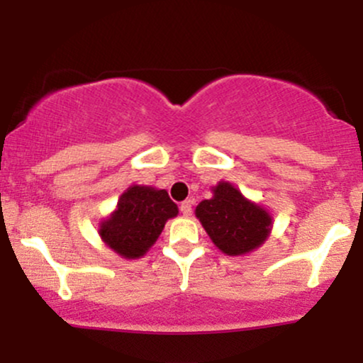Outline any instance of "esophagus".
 Returning <instances> with one entry per match:
<instances>
[{
	"label": "esophagus",
	"mask_w": 363,
	"mask_h": 363,
	"mask_svg": "<svg viewBox=\"0 0 363 363\" xmlns=\"http://www.w3.org/2000/svg\"><path fill=\"white\" fill-rule=\"evenodd\" d=\"M181 213L184 216H191V213H193V201L191 199H186V201L181 203Z\"/></svg>",
	"instance_id": "1"
}]
</instances>
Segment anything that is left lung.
Instances as JSON below:
<instances>
[{
    "instance_id": "left-lung-1",
    "label": "left lung",
    "mask_w": 363,
    "mask_h": 363,
    "mask_svg": "<svg viewBox=\"0 0 363 363\" xmlns=\"http://www.w3.org/2000/svg\"><path fill=\"white\" fill-rule=\"evenodd\" d=\"M211 191L213 198L196 206V216L216 247L227 256H242L264 244L272 232V215L230 182H218Z\"/></svg>"
}]
</instances>
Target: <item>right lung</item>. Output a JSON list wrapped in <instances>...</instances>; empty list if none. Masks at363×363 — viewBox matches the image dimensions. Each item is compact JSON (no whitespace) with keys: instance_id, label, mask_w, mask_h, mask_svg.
<instances>
[{"instance_id":"obj_1","label":"right lung","mask_w":363,"mask_h":363,"mask_svg":"<svg viewBox=\"0 0 363 363\" xmlns=\"http://www.w3.org/2000/svg\"><path fill=\"white\" fill-rule=\"evenodd\" d=\"M179 208L165 189L131 186L121 194L118 208L99 225V235L121 257L136 259L147 254Z\"/></svg>"}]
</instances>
